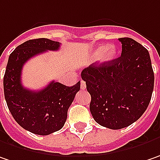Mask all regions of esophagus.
<instances>
[{
	"label": "esophagus",
	"instance_id": "obj_1",
	"mask_svg": "<svg viewBox=\"0 0 160 160\" xmlns=\"http://www.w3.org/2000/svg\"><path fill=\"white\" fill-rule=\"evenodd\" d=\"M80 88L83 89V90L86 88V82H85L84 80H81V81H80Z\"/></svg>",
	"mask_w": 160,
	"mask_h": 160
}]
</instances>
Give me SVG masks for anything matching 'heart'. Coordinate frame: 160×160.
I'll return each instance as SVG.
<instances>
[{"label":"heart","mask_w":160,"mask_h":160,"mask_svg":"<svg viewBox=\"0 0 160 160\" xmlns=\"http://www.w3.org/2000/svg\"><path fill=\"white\" fill-rule=\"evenodd\" d=\"M117 55V49L115 45H103L97 47L92 52L94 58H99L101 62H108L115 59Z\"/></svg>","instance_id":"b5f03b06"}]
</instances>
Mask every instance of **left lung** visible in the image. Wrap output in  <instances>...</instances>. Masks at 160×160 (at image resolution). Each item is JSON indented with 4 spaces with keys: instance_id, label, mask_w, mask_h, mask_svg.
Here are the masks:
<instances>
[{
    "instance_id": "1",
    "label": "left lung",
    "mask_w": 160,
    "mask_h": 160,
    "mask_svg": "<svg viewBox=\"0 0 160 160\" xmlns=\"http://www.w3.org/2000/svg\"><path fill=\"white\" fill-rule=\"evenodd\" d=\"M121 56L91 64L81 72L94 120L113 130L124 128L146 111L154 88V72L148 50L129 38H119Z\"/></svg>"
}]
</instances>
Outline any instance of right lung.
Returning a JSON list of instances; mask_svg holds the SVG:
<instances>
[{
  "label": "right lung",
  "mask_w": 160,
  "mask_h": 160,
  "mask_svg": "<svg viewBox=\"0 0 160 160\" xmlns=\"http://www.w3.org/2000/svg\"><path fill=\"white\" fill-rule=\"evenodd\" d=\"M60 45L47 38L31 39L17 46L8 60L3 78L7 106L15 121L35 134L48 135L63 127L68 109L80 88V81L67 87L52 80L38 91L22 86L21 72L25 63L47 50H58Z\"/></svg>",
  "instance_id": "obj_1"
}]
</instances>
